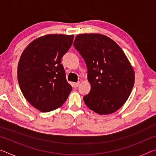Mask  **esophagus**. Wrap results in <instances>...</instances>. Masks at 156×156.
<instances>
[{"label":"esophagus","instance_id":"1","mask_svg":"<svg viewBox=\"0 0 156 156\" xmlns=\"http://www.w3.org/2000/svg\"><path fill=\"white\" fill-rule=\"evenodd\" d=\"M79 84H80V83H74L73 84V87H74V88H77L79 86Z\"/></svg>","mask_w":156,"mask_h":156}]
</instances>
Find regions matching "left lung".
<instances>
[{
	"mask_svg": "<svg viewBox=\"0 0 156 156\" xmlns=\"http://www.w3.org/2000/svg\"><path fill=\"white\" fill-rule=\"evenodd\" d=\"M73 46L87 68L90 92L84 103L98 114L116 112L127 100L135 81V73L127 57L118 44L102 34L77 35Z\"/></svg>",
	"mask_w": 156,
	"mask_h": 156,
	"instance_id": "1",
	"label": "left lung"
}]
</instances>
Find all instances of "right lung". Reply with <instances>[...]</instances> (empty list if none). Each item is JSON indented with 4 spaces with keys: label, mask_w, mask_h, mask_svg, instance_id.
Here are the masks:
<instances>
[{
    "label": "right lung",
    "mask_w": 156,
    "mask_h": 156,
    "mask_svg": "<svg viewBox=\"0 0 156 156\" xmlns=\"http://www.w3.org/2000/svg\"><path fill=\"white\" fill-rule=\"evenodd\" d=\"M73 40V35L49 34L31 42L21 55L17 70L20 90L42 112L61 107L72 91L61 60Z\"/></svg>",
    "instance_id": "obj_1"
}]
</instances>
